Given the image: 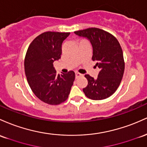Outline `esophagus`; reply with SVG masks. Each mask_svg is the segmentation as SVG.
I'll list each match as a JSON object with an SVG mask.
<instances>
[{
    "instance_id": "1",
    "label": "esophagus",
    "mask_w": 147,
    "mask_h": 147,
    "mask_svg": "<svg viewBox=\"0 0 147 147\" xmlns=\"http://www.w3.org/2000/svg\"><path fill=\"white\" fill-rule=\"evenodd\" d=\"M82 76V74L78 73V72H76V78H80V77Z\"/></svg>"
}]
</instances>
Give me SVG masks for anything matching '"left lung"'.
<instances>
[{
	"instance_id": "left-lung-1",
	"label": "left lung",
	"mask_w": 147,
	"mask_h": 147,
	"mask_svg": "<svg viewBox=\"0 0 147 147\" xmlns=\"http://www.w3.org/2000/svg\"><path fill=\"white\" fill-rule=\"evenodd\" d=\"M74 33L90 39L93 48L92 59L100 69L96 79L89 74L85 75L88 83L83 92L92 100L108 98L117 90L124 72L125 62L119 42L111 33L97 28L75 31Z\"/></svg>"
}]
</instances>
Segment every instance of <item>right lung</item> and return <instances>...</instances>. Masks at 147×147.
Here are the masks:
<instances>
[{
    "label": "right lung",
    "mask_w": 147,
    "mask_h": 147,
    "mask_svg": "<svg viewBox=\"0 0 147 147\" xmlns=\"http://www.w3.org/2000/svg\"><path fill=\"white\" fill-rule=\"evenodd\" d=\"M70 32H45L38 35L28 48L24 69L34 95L49 105H59L68 98L75 73L57 74L53 62L62 54V44Z\"/></svg>",
    "instance_id": "obj_1"
}]
</instances>
